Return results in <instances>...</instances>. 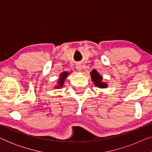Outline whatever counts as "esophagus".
I'll use <instances>...</instances> for the list:
<instances>
[{
    "label": "esophagus",
    "instance_id": "34e87169",
    "mask_svg": "<svg viewBox=\"0 0 152 152\" xmlns=\"http://www.w3.org/2000/svg\"><path fill=\"white\" fill-rule=\"evenodd\" d=\"M76 68L78 71H81V70H82V65H80V64H77V65L76 66Z\"/></svg>",
    "mask_w": 152,
    "mask_h": 152
}]
</instances>
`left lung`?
Here are the masks:
<instances>
[{"label":"left lung","mask_w":152,"mask_h":152,"mask_svg":"<svg viewBox=\"0 0 152 152\" xmlns=\"http://www.w3.org/2000/svg\"><path fill=\"white\" fill-rule=\"evenodd\" d=\"M91 80L94 83V84L97 87H99L100 88H104L107 87V84L102 82V76L99 75L98 72L96 70L93 69L91 72Z\"/></svg>","instance_id":"obj_1"}]
</instances>
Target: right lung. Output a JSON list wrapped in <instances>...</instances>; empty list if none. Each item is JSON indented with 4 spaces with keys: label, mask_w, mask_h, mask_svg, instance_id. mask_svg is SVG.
<instances>
[{
    "label": "right lung",
    "mask_w": 152,
    "mask_h": 152,
    "mask_svg": "<svg viewBox=\"0 0 152 152\" xmlns=\"http://www.w3.org/2000/svg\"><path fill=\"white\" fill-rule=\"evenodd\" d=\"M68 75H69V72H62L61 75H60L59 79L57 82V86L55 87V88H61V87L63 86L64 83V82H65L66 79V77H67V76Z\"/></svg>",
    "instance_id": "obj_1"
}]
</instances>
